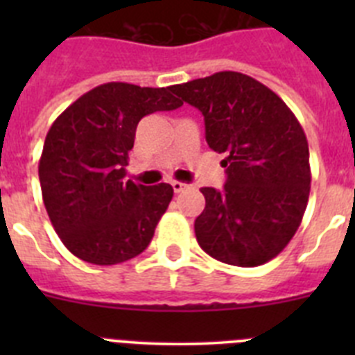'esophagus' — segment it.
<instances>
[{"label":"esophagus","mask_w":355,"mask_h":355,"mask_svg":"<svg viewBox=\"0 0 355 355\" xmlns=\"http://www.w3.org/2000/svg\"><path fill=\"white\" fill-rule=\"evenodd\" d=\"M172 188H174L175 193H180L183 192V190H187V188H190V184L181 183V181H172Z\"/></svg>","instance_id":"esophagus-1"}]
</instances>
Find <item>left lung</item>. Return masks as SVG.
<instances>
[{
    "mask_svg": "<svg viewBox=\"0 0 355 355\" xmlns=\"http://www.w3.org/2000/svg\"><path fill=\"white\" fill-rule=\"evenodd\" d=\"M171 92L202 112L206 142L225 155L224 190L200 188V249L234 266L274 259L297 233L311 190L300 122L277 94L241 72H215Z\"/></svg>",
    "mask_w": 355,
    "mask_h": 355,
    "instance_id": "8db88e82",
    "label": "left lung"
}]
</instances>
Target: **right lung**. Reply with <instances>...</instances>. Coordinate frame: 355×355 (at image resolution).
<instances>
[{
	"instance_id": "add662e5",
	"label": "right lung",
	"mask_w": 355,
	"mask_h": 355,
	"mask_svg": "<svg viewBox=\"0 0 355 355\" xmlns=\"http://www.w3.org/2000/svg\"><path fill=\"white\" fill-rule=\"evenodd\" d=\"M181 105L171 87L110 81L53 122L39 162L40 190L56 234L76 258L117 265L147 249L174 190L124 181L128 153L146 115Z\"/></svg>"
}]
</instances>
